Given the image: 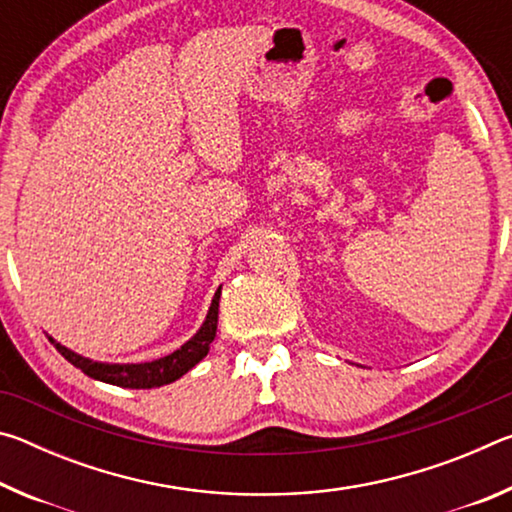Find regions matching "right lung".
I'll return each instance as SVG.
<instances>
[{"mask_svg": "<svg viewBox=\"0 0 512 512\" xmlns=\"http://www.w3.org/2000/svg\"><path fill=\"white\" fill-rule=\"evenodd\" d=\"M219 298L221 289L214 293V300L207 311L205 323L201 329L189 339L183 348L167 354V357L146 361V363H99L92 359H85L81 354L67 350L65 345H60L49 336V341L54 343V348L63 354V357L72 363V366L81 368L85 375L99 381H106L112 386L121 388H158L164 384H171L192 370L198 361H201L207 352H210V343L216 336V320H219Z\"/></svg>", "mask_w": 512, "mask_h": 512, "instance_id": "obj_1", "label": "right lung"}]
</instances>
